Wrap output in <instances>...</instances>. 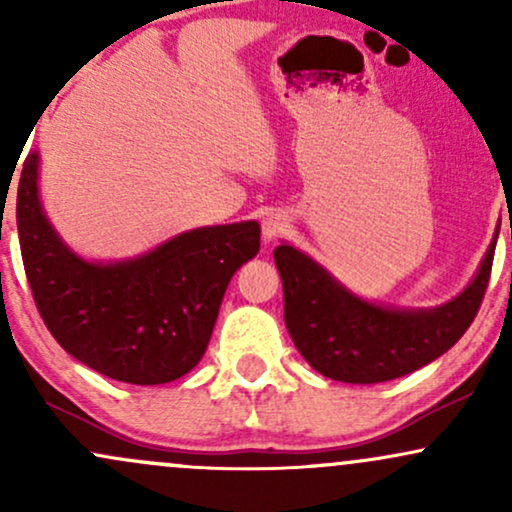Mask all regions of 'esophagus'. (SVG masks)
<instances>
[{
    "label": "esophagus",
    "mask_w": 512,
    "mask_h": 512,
    "mask_svg": "<svg viewBox=\"0 0 512 512\" xmlns=\"http://www.w3.org/2000/svg\"><path fill=\"white\" fill-rule=\"evenodd\" d=\"M286 226H289V221H286L284 214H269L262 223V238L269 243V240L279 238L286 231Z\"/></svg>",
    "instance_id": "34e87169"
}]
</instances>
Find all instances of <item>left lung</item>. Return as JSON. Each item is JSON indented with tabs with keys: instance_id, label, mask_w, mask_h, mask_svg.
Returning a JSON list of instances; mask_svg holds the SVG:
<instances>
[{
	"instance_id": "8db88e82",
	"label": "left lung",
	"mask_w": 512,
	"mask_h": 512,
	"mask_svg": "<svg viewBox=\"0 0 512 512\" xmlns=\"http://www.w3.org/2000/svg\"><path fill=\"white\" fill-rule=\"evenodd\" d=\"M512 238V233H510ZM496 240L477 276L452 301L397 310L363 301L291 245L274 250L284 284V320L305 361L325 378L373 385L436 361L469 330L489 286Z\"/></svg>"
}]
</instances>
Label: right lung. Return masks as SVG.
<instances>
[{
	"label": "right lung",
	"instance_id": "obj_1",
	"mask_svg": "<svg viewBox=\"0 0 512 512\" xmlns=\"http://www.w3.org/2000/svg\"><path fill=\"white\" fill-rule=\"evenodd\" d=\"M16 226L33 301L57 344L88 368L132 385L178 380L202 361L228 281L260 252V223L180 233L125 262H86L45 219L38 154H28Z\"/></svg>",
	"mask_w": 512,
	"mask_h": 512
}]
</instances>
